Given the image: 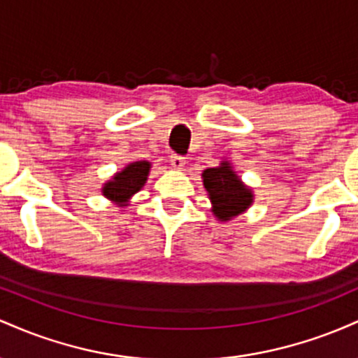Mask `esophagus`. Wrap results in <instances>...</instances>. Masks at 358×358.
I'll return each instance as SVG.
<instances>
[{"label": "esophagus", "instance_id": "obj_1", "mask_svg": "<svg viewBox=\"0 0 358 358\" xmlns=\"http://www.w3.org/2000/svg\"><path fill=\"white\" fill-rule=\"evenodd\" d=\"M170 163H171V166L175 168V170H182V168L185 166V163H187V159H185L183 156H180V155H171L170 156Z\"/></svg>", "mask_w": 358, "mask_h": 358}]
</instances>
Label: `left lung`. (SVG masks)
<instances>
[{
    "instance_id": "obj_1",
    "label": "left lung",
    "mask_w": 358,
    "mask_h": 358,
    "mask_svg": "<svg viewBox=\"0 0 358 358\" xmlns=\"http://www.w3.org/2000/svg\"><path fill=\"white\" fill-rule=\"evenodd\" d=\"M202 176L205 190L213 203V213L219 219L229 220L239 215L252 202V193L241 183L227 163H222L219 168H208Z\"/></svg>"
}]
</instances>
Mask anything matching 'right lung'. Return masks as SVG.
<instances>
[{"instance_id": "obj_1", "label": "right lung", "mask_w": 358, "mask_h": 358, "mask_svg": "<svg viewBox=\"0 0 358 358\" xmlns=\"http://www.w3.org/2000/svg\"><path fill=\"white\" fill-rule=\"evenodd\" d=\"M150 171V163L148 162H136L127 165L121 173H117L113 178V182L106 183L104 195L116 202H126L133 193L141 190L148 178Z\"/></svg>"}]
</instances>
